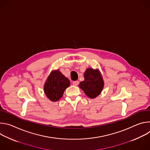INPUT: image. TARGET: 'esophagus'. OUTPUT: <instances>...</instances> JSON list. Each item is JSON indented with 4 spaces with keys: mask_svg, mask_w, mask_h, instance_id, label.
Here are the masks:
<instances>
[{
    "mask_svg": "<svg viewBox=\"0 0 150 150\" xmlns=\"http://www.w3.org/2000/svg\"><path fill=\"white\" fill-rule=\"evenodd\" d=\"M79 84V82L78 81H75L73 82V85H75V86H77V85H78Z\"/></svg>",
    "mask_w": 150,
    "mask_h": 150,
    "instance_id": "1",
    "label": "esophagus"
}]
</instances>
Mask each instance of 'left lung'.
I'll list each match as a JSON object with an SVG mask.
<instances>
[{
  "label": "left lung",
  "instance_id": "8db88e82",
  "mask_svg": "<svg viewBox=\"0 0 150 150\" xmlns=\"http://www.w3.org/2000/svg\"><path fill=\"white\" fill-rule=\"evenodd\" d=\"M79 86L88 97L96 98L101 92L104 82L98 70L88 68L84 73V81L80 82Z\"/></svg>",
  "mask_w": 150,
  "mask_h": 150
}]
</instances>
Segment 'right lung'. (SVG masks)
Here are the masks:
<instances>
[{
	"mask_svg": "<svg viewBox=\"0 0 150 150\" xmlns=\"http://www.w3.org/2000/svg\"><path fill=\"white\" fill-rule=\"evenodd\" d=\"M70 85L69 80L59 70L53 71L48 77L44 87L47 98L52 101H58L64 91Z\"/></svg>",
	"mask_w": 150,
	"mask_h": 150,
	"instance_id": "add662e5",
	"label": "right lung"
}]
</instances>
